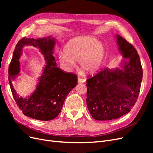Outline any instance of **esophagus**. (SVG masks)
Instances as JSON below:
<instances>
[{
    "mask_svg": "<svg viewBox=\"0 0 153 153\" xmlns=\"http://www.w3.org/2000/svg\"><path fill=\"white\" fill-rule=\"evenodd\" d=\"M84 82H85L84 79H83V78H82L80 76L78 77V83H84Z\"/></svg>",
    "mask_w": 153,
    "mask_h": 153,
    "instance_id": "34e87169",
    "label": "esophagus"
}]
</instances>
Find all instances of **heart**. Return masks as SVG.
I'll use <instances>...</instances> for the list:
<instances>
[{
	"instance_id": "obj_1",
	"label": "heart",
	"mask_w": 153,
	"mask_h": 153,
	"mask_svg": "<svg viewBox=\"0 0 153 153\" xmlns=\"http://www.w3.org/2000/svg\"><path fill=\"white\" fill-rule=\"evenodd\" d=\"M59 54V61L66 69L75 66L78 61L83 71L93 74L100 68L105 57V48L98 39L92 36H80L70 40Z\"/></svg>"
}]
</instances>
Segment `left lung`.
Listing matches in <instances>:
<instances>
[{"instance_id":"obj_1","label":"left lung","mask_w":153,"mask_h":153,"mask_svg":"<svg viewBox=\"0 0 153 153\" xmlns=\"http://www.w3.org/2000/svg\"><path fill=\"white\" fill-rule=\"evenodd\" d=\"M119 49L124 59V70L105 68L87 80V106L98 121L117 119L128 114L139 94L143 70L140 59L133 46L116 35Z\"/></svg>"}]
</instances>
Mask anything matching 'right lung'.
I'll list each match as a JSON object with an SVG mask.
<instances>
[{
	"instance_id": "add662e5",
	"label": "right lung",
	"mask_w": 153,
	"mask_h": 153,
	"mask_svg": "<svg viewBox=\"0 0 153 153\" xmlns=\"http://www.w3.org/2000/svg\"><path fill=\"white\" fill-rule=\"evenodd\" d=\"M55 43L50 36L41 39L23 38L18 41L9 67V82L14 100L27 117L40 121H50L61 112L64 100L77 84V76L66 73L57 67L53 50ZM25 45L38 48L44 56L47 64L39 79L34 94L28 98H20L13 89L11 80L19 72V59L22 48Z\"/></svg>"
}]
</instances>
